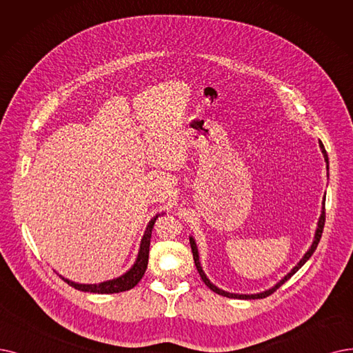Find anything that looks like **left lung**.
<instances>
[{"mask_svg":"<svg viewBox=\"0 0 353 353\" xmlns=\"http://www.w3.org/2000/svg\"><path fill=\"white\" fill-rule=\"evenodd\" d=\"M320 148H321V152H323V154H324V161H326V163H327V171H329V159H327V153H326V150H324V146H323V143H320ZM321 214H320V219H319V223H317V229H316V234H314V241H313V243H312V246H310V249L305 252V255L301 258V261L295 265L292 270H291V272H288L283 279L279 281V283H276L272 288H270V290H266V291H263V292H258V294H233V292H228V291H223V290H220V288H217L213 283H211V281L207 278V275L204 274V271H203V268H201V263H200V256H199V249H196V245H195V241L192 239V236H190V245H191V249H192V256H194V262H195V266H196V271H199V274H200V276H201V279L204 281V284L211 290V291H214V292H217V294H220V295H223V297H229V299H241V300H258V299H265V297H268V295H271L274 291H276L281 285H283L284 283H287V281L297 272L300 268L310 259L312 258V255L314 253V250H316V248H317V245H319V242H320V237H321V233H323V228H324V221H326V210H324V201L321 203Z\"/></svg>","mask_w":353,"mask_h":353,"instance_id":"obj_1","label":"left lung"}]
</instances>
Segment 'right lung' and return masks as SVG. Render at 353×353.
<instances>
[{
  "label": "right lung",
  "instance_id": "obj_1",
  "mask_svg": "<svg viewBox=\"0 0 353 353\" xmlns=\"http://www.w3.org/2000/svg\"><path fill=\"white\" fill-rule=\"evenodd\" d=\"M165 213L157 214L154 216L145 230V234L142 237V242H140V249H139V255L136 258V262L133 263V266L130 270L123 274L119 278L110 279V281H104V283L100 284H78L74 283V281H69L66 278H63L62 275H59L65 283H68V285L74 287L75 290L83 291V292H94V294H114V292H123V291H129L133 287L137 285V283L146 272L148 268V261H149V246H150V237H152V229L153 224L157 221V219L159 216H163Z\"/></svg>",
  "mask_w": 353,
  "mask_h": 353
}]
</instances>
